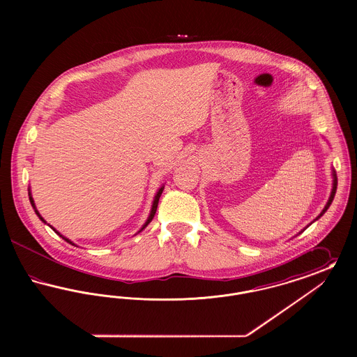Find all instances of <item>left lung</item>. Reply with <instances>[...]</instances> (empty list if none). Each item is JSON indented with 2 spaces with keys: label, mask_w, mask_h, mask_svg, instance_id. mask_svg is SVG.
I'll return each mask as SVG.
<instances>
[{
  "label": "left lung",
  "mask_w": 357,
  "mask_h": 357,
  "mask_svg": "<svg viewBox=\"0 0 357 357\" xmlns=\"http://www.w3.org/2000/svg\"><path fill=\"white\" fill-rule=\"evenodd\" d=\"M332 178H333V183H332V191H331L329 199H328V202H326V204H325V207H324L323 211L319 214V217H316V220H314V221H317L320 217H323L324 214H325V211L329 208V206H331L332 201H333V198H335V194H336V188H337V176H336V171L333 170V169H332ZM309 225H310V223H309ZM309 225H307V226H309ZM307 226H306V227H307ZM305 229H304V230H305ZM304 230H303V231H304ZM303 231H301V233H303Z\"/></svg>",
  "instance_id": "8db88e82"
}]
</instances>
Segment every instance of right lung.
<instances>
[{
    "label": "right lung",
    "mask_w": 357,
    "mask_h": 357,
    "mask_svg": "<svg viewBox=\"0 0 357 357\" xmlns=\"http://www.w3.org/2000/svg\"><path fill=\"white\" fill-rule=\"evenodd\" d=\"M163 188H165V185H162V187H160V188H159V190L156 191V194H155V197H153V206H151V211H150V215H149L147 221L144 222V225H143V226L140 227V230H139L137 233H140L142 230H144V229L147 227V225H149L150 222L153 221V215H155V213H156V208H158V202H159V198H160V195H162V192H163ZM28 192H29V201H31V204H32V207H33L34 208V213L37 214V217H38V218H40L41 221L44 222V223H47V221H45V220H44V218H43V217L40 215L38 210L36 208V204H34L33 197H32V192H31V187L28 188ZM47 225H48V223H47ZM48 226H50L51 229H53V231H54V233H57V234H59L60 237L63 238L64 241H67V242H68V243H70V245L76 246V245H75V243H73V242H72V241H70L69 238L64 237L63 234H60V233H59V231H57V230H56L54 227H52L51 225H48ZM137 233H136V234H137Z\"/></svg>",
    "instance_id": "right-lung-1"
}]
</instances>
